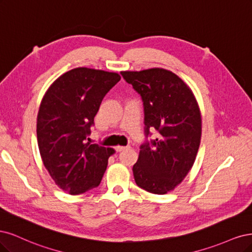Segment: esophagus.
<instances>
[{
    "instance_id": "1",
    "label": "esophagus",
    "mask_w": 252,
    "mask_h": 252,
    "mask_svg": "<svg viewBox=\"0 0 252 252\" xmlns=\"http://www.w3.org/2000/svg\"><path fill=\"white\" fill-rule=\"evenodd\" d=\"M126 149V147H120V145H118V147H116V148H115L116 152H123V151H125Z\"/></svg>"
}]
</instances>
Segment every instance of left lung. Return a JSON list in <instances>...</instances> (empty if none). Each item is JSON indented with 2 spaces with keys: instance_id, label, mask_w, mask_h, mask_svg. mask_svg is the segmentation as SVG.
I'll list each match as a JSON object with an SVG mask.
<instances>
[{
  "instance_id": "left-lung-1",
  "label": "left lung",
  "mask_w": 252,
  "mask_h": 252,
  "mask_svg": "<svg viewBox=\"0 0 252 252\" xmlns=\"http://www.w3.org/2000/svg\"><path fill=\"white\" fill-rule=\"evenodd\" d=\"M121 75L140 94L145 137L133 166L136 184L149 192L164 194L179 185L196 160L202 134L198 102L190 88L172 71L152 68L123 71Z\"/></svg>"
}]
</instances>
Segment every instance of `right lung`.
<instances>
[{
    "mask_svg": "<svg viewBox=\"0 0 252 252\" xmlns=\"http://www.w3.org/2000/svg\"><path fill=\"white\" fill-rule=\"evenodd\" d=\"M115 72L75 68L54 80L39 105L40 157L55 184L70 194L99 185L115 151L87 142L100 103L119 80Z\"/></svg>",
    "mask_w": 252,
    "mask_h": 252,
    "instance_id": "obj_1",
    "label": "right lung"
}]
</instances>
